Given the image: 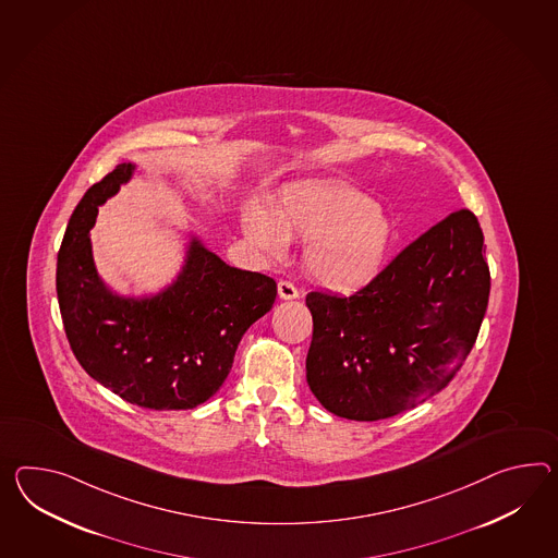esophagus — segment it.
<instances>
[{
  "mask_svg": "<svg viewBox=\"0 0 558 558\" xmlns=\"http://www.w3.org/2000/svg\"><path fill=\"white\" fill-rule=\"evenodd\" d=\"M278 294H280V299L284 300L299 299V288L292 284L290 280H280L278 282Z\"/></svg>",
  "mask_w": 558,
  "mask_h": 558,
  "instance_id": "34e87169",
  "label": "esophagus"
}]
</instances>
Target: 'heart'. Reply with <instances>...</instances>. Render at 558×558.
<instances>
[{
	"label": "heart",
	"instance_id": "obj_1",
	"mask_svg": "<svg viewBox=\"0 0 558 558\" xmlns=\"http://www.w3.org/2000/svg\"><path fill=\"white\" fill-rule=\"evenodd\" d=\"M250 240L268 258H282L286 240L306 244V268L328 288L367 282L385 258L391 228L363 191L347 183H311L290 190L274 205L272 219L252 211Z\"/></svg>",
	"mask_w": 558,
	"mask_h": 558
}]
</instances>
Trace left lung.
Here are the masks:
<instances>
[{
	"label": "left lung",
	"instance_id": "1",
	"mask_svg": "<svg viewBox=\"0 0 558 558\" xmlns=\"http://www.w3.org/2000/svg\"><path fill=\"white\" fill-rule=\"evenodd\" d=\"M484 233L456 209L405 245L351 296L313 290L306 380L330 413L377 422L444 391L488 308Z\"/></svg>",
	"mask_w": 558,
	"mask_h": 558
}]
</instances>
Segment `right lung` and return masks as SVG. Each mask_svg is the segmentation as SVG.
Instances as JSON below:
<instances>
[{"instance_id":"add662e5","label":"right lung","mask_w":558,"mask_h":558,"mask_svg":"<svg viewBox=\"0 0 558 558\" xmlns=\"http://www.w3.org/2000/svg\"><path fill=\"white\" fill-rule=\"evenodd\" d=\"M131 171L117 165L70 218L56 266L66 339L82 368L124 401L155 411L197 408L230 375L245 330L272 308L276 282L231 268L195 242L185 272L159 299L112 296L96 276L88 233L98 205Z\"/></svg>"}]
</instances>
